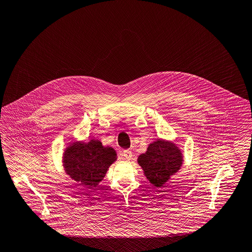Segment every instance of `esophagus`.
<instances>
[{
  "mask_svg": "<svg viewBox=\"0 0 252 252\" xmlns=\"http://www.w3.org/2000/svg\"><path fill=\"white\" fill-rule=\"evenodd\" d=\"M123 156L125 157V159L130 160L132 158V156H133V153H132L131 150H124L123 151Z\"/></svg>",
  "mask_w": 252,
  "mask_h": 252,
  "instance_id": "esophagus-1",
  "label": "esophagus"
}]
</instances>
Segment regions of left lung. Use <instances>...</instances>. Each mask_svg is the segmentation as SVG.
<instances>
[{"instance_id":"1","label":"left lung","mask_w":252,"mask_h":252,"mask_svg":"<svg viewBox=\"0 0 252 252\" xmlns=\"http://www.w3.org/2000/svg\"><path fill=\"white\" fill-rule=\"evenodd\" d=\"M137 161L149 182L155 187H162L180 169L183 156L173 142L158 139L149 144Z\"/></svg>"}]
</instances>
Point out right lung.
I'll use <instances>...</instances> for the list:
<instances>
[{"label":"right lung","mask_w":252,"mask_h":252,"mask_svg":"<svg viewBox=\"0 0 252 252\" xmlns=\"http://www.w3.org/2000/svg\"><path fill=\"white\" fill-rule=\"evenodd\" d=\"M116 160L115 149L103 146L102 142L92 139L90 142H74L63 154V166L69 176L79 185L96 187Z\"/></svg>","instance_id":"1"}]
</instances>
